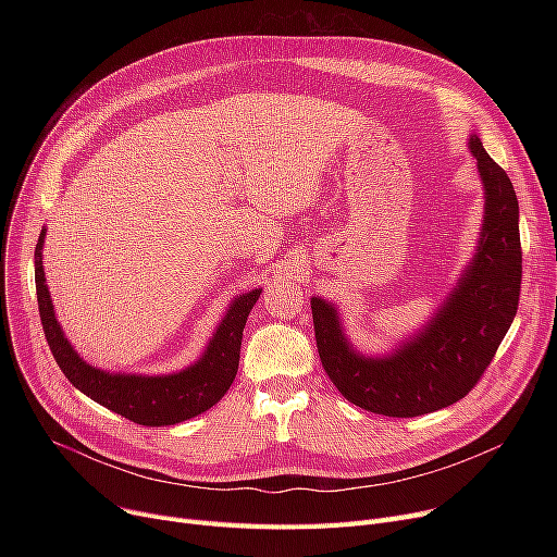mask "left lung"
<instances>
[{
	"mask_svg": "<svg viewBox=\"0 0 557 557\" xmlns=\"http://www.w3.org/2000/svg\"><path fill=\"white\" fill-rule=\"evenodd\" d=\"M483 183L479 244L456 286L413 336L384 355H363L338 307L311 298L318 355L338 393L376 416L416 418L470 393L502 345L519 305V202L508 173L479 135L467 139Z\"/></svg>",
	"mask_w": 557,
	"mask_h": 557,
	"instance_id": "1",
	"label": "left lung"
}]
</instances>
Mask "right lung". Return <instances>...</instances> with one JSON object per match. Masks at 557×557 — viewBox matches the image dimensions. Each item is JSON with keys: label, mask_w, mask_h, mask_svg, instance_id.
Masks as SVG:
<instances>
[{"label": "right lung", "mask_w": 557, "mask_h": 557, "mask_svg": "<svg viewBox=\"0 0 557 557\" xmlns=\"http://www.w3.org/2000/svg\"><path fill=\"white\" fill-rule=\"evenodd\" d=\"M45 237L47 227H42L36 246L38 309L51 355L74 388L110 408L112 413L144 426H169L191 420L212 408L230 391L239 370L246 320L259 300L261 288H252L227 305L202 355L187 368L169 374L110 372L83 361L58 323L42 269Z\"/></svg>", "instance_id": "add662e5"}]
</instances>
